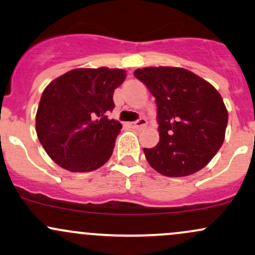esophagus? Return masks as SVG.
<instances>
[{
  "instance_id": "obj_1",
  "label": "esophagus",
  "mask_w": 255,
  "mask_h": 255,
  "mask_svg": "<svg viewBox=\"0 0 255 255\" xmlns=\"http://www.w3.org/2000/svg\"><path fill=\"white\" fill-rule=\"evenodd\" d=\"M146 125H147V122L145 119H140V120H138V121L130 123V126H132L133 128H141V127H145Z\"/></svg>"
}]
</instances>
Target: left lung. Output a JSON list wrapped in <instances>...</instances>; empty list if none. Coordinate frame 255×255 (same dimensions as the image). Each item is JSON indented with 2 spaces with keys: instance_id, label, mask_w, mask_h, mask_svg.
Here are the masks:
<instances>
[{
  "instance_id": "1",
  "label": "left lung",
  "mask_w": 255,
  "mask_h": 255,
  "mask_svg": "<svg viewBox=\"0 0 255 255\" xmlns=\"http://www.w3.org/2000/svg\"><path fill=\"white\" fill-rule=\"evenodd\" d=\"M134 75L156 98L159 142L144 149L156 172L186 177L206 167L222 147L228 110L219 92L183 68H142Z\"/></svg>"
}]
</instances>
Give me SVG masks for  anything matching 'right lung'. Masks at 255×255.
<instances>
[{"label":"right lung","instance_id":"obj_1","mask_svg":"<svg viewBox=\"0 0 255 255\" xmlns=\"http://www.w3.org/2000/svg\"><path fill=\"white\" fill-rule=\"evenodd\" d=\"M122 69L68 71L44 88L36 113V133L48 156L70 172H92L113 155L122 125L109 120Z\"/></svg>","mask_w":255,"mask_h":255}]
</instances>
